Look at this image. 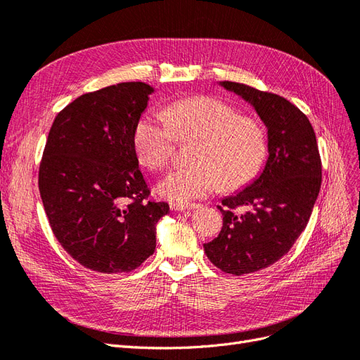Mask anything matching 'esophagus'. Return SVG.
<instances>
[{
  "mask_svg": "<svg viewBox=\"0 0 360 360\" xmlns=\"http://www.w3.org/2000/svg\"><path fill=\"white\" fill-rule=\"evenodd\" d=\"M199 208L198 203H170V210L172 211H191Z\"/></svg>",
  "mask_w": 360,
  "mask_h": 360,
  "instance_id": "obj_1",
  "label": "esophagus"
}]
</instances>
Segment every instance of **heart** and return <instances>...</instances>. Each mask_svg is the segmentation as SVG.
Wrapping results in <instances>:
<instances>
[{"label": "heart", "mask_w": 360, "mask_h": 360, "mask_svg": "<svg viewBox=\"0 0 360 360\" xmlns=\"http://www.w3.org/2000/svg\"><path fill=\"white\" fill-rule=\"evenodd\" d=\"M178 141H194L193 166L170 172L157 187L161 198L186 203L217 190L248 186L264 166L269 150L265 129L250 116L212 96L172 102L162 116H143L134 131L139 160L152 170L166 167Z\"/></svg>", "instance_id": "1"}]
</instances>
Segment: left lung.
<instances>
[{
  "mask_svg": "<svg viewBox=\"0 0 360 360\" xmlns=\"http://www.w3.org/2000/svg\"><path fill=\"white\" fill-rule=\"evenodd\" d=\"M219 84L255 108L269 141L259 176L221 200L223 228L203 244L217 269L241 276L279 261L300 237L320 193L321 158L309 119L290 101L232 81Z\"/></svg>",
  "mask_w": 360,
  "mask_h": 360,
  "instance_id": "1",
  "label": "left lung"
}]
</instances>
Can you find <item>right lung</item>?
Segmentation results:
<instances>
[{"mask_svg": "<svg viewBox=\"0 0 360 360\" xmlns=\"http://www.w3.org/2000/svg\"><path fill=\"white\" fill-rule=\"evenodd\" d=\"M155 89L119 83L81 95L49 129L39 191L56 238L99 273L136 270L155 250L166 202H148L134 131Z\"/></svg>", "mask_w": 360, "mask_h": 360, "instance_id": "obj_1", "label": "right lung"}]
</instances>
